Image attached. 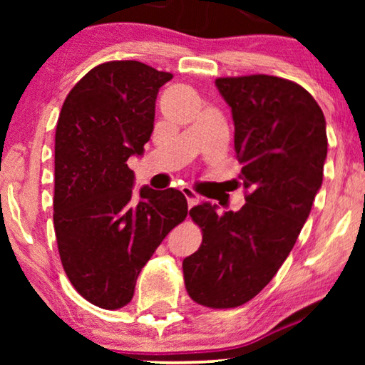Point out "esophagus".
<instances>
[{
    "instance_id": "obj_1",
    "label": "esophagus",
    "mask_w": 365,
    "mask_h": 365,
    "mask_svg": "<svg viewBox=\"0 0 365 365\" xmlns=\"http://www.w3.org/2000/svg\"><path fill=\"white\" fill-rule=\"evenodd\" d=\"M181 191H182V194H184V196H186V199H187V206H189V207L196 206V204L199 202V194H197L196 191H194L192 187H189V186H182Z\"/></svg>"
}]
</instances>
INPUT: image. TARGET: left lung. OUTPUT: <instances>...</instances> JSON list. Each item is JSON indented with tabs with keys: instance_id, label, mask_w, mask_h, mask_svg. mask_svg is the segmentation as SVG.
<instances>
[{
	"instance_id": "obj_1",
	"label": "left lung",
	"mask_w": 365,
	"mask_h": 365,
	"mask_svg": "<svg viewBox=\"0 0 365 365\" xmlns=\"http://www.w3.org/2000/svg\"><path fill=\"white\" fill-rule=\"evenodd\" d=\"M234 121L246 204L217 214L202 202L189 211L202 244L182 261L192 301L212 309L251 301L276 276L322 186L326 118L311 94L289 79L251 74L219 78Z\"/></svg>"
}]
</instances>
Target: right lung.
<instances>
[{"instance_id": "obj_1", "label": "right lung", "mask_w": 365, "mask_h": 365, "mask_svg": "<svg viewBox=\"0 0 365 365\" xmlns=\"http://www.w3.org/2000/svg\"><path fill=\"white\" fill-rule=\"evenodd\" d=\"M173 74L139 61L93 68L64 99L54 138V232L64 272L94 306L124 307L163 239L187 216L178 189L133 196L131 156L154 129L159 88Z\"/></svg>"}]
</instances>
